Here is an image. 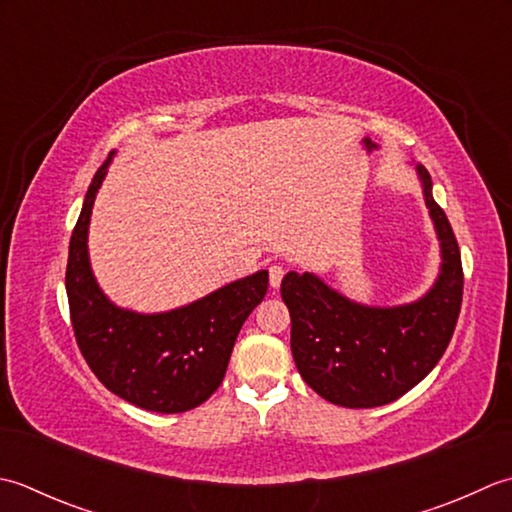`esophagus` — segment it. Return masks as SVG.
Listing matches in <instances>:
<instances>
[{
    "instance_id": "esophagus-1",
    "label": "esophagus",
    "mask_w": 512,
    "mask_h": 512,
    "mask_svg": "<svg viewBox=\"0 0 512 512\" xmlns=\"http://www.w3.org/2000/svg\"><path fill=\"white\" fill-rule=\"evenodd\" d=\"M283 276H285V267L283 265H278V263H274L269 267V285L271 287H280V283H283Z\"/></svg>"
}]
</instances>
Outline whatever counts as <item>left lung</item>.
I'll use <instances>...</instances> for the list:
<instances>
[{"label": "left lung", "instance_id": "1", "mask_svg": "<svg viewBox=\"0 0 512 512\" xmlns=\"http://www.w3.org/2000/svg\"><path fill=\"white\" fill-rule=\"evenodd\" d=\"M415 170L442 252L440 276L420 300L400 307L360 305L309 271H289L280 285L296 367L331 404L371 409L402 398L433 371L453 338L464 289L460 247L433 201L431 174L424 165Z\"/></svg>", "mask_w": 512, "mask_h": 512}]
</instances>
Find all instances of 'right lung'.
I'll use <instances>...</instances> for the list:
<instances>
[{
	"label": "right lung",
	"instance_id": "obj_1",
	"mask_svg": "<svg viewBox=\"0 0 512 512\" xmlns=\"http://www.w3.org/2000/svg\"><path fill=\"white\" fill-rule=\"evenodd\" d=\"M112 154L92 179L70 236L72 329L81 356L108 391L145 411H190L221 387L238 331L265 298L269 274L260 269L163 314H137L110 302L90 269L88 225Z\"/></svg>",
	"mask_w": 512,
	"mask_h": 512
}]
</instances>
